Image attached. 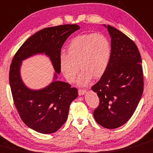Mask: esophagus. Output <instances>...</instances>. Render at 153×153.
<instances>
[{"mask_svg":"<svg viewBox=\"0 0 153 153\" xmlns=\"http://www.w3.org/2000/svg\"><path fill=\"white\" fill-rule=\"evenodd\" d=\"M86 90H78V95L79 96H83L86 93Z\"/></svg>","mask_w":153,"mask_h":153,"instance_id":"obj_1","label":"esophagus"}]
</instances>
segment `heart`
Masks as SVG:
<instances>
[{"instance_id":"obj_1","label":"heart","mask_w":153,"mask_h":153,"mask_svg":"<svg viewBox=\"0 0 153 153\" xmlns=\"http://www.w3.org/2000/svg\"><path fill=\"white\" fill-rule=\"evenodd\" d=\"M67 50L68 54L63 52L59 56V66L69 83L75 81L80 68L82 72L77 81L80 86H87L93 77L101 78L107 71L111 48L104 35L91 33L77 36L69 42Z\"/></svg>"}]
</instances>
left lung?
<instances>
[{
    "instance_id": "1",
    "label": "left lung",
    "mask_w": 153,
    "mask_h": 153,
    "mask_svg": "<svg viewBox=\"0 0 153 153\" xmlns=\"http://www.w3.org/2000/svg\"><path fill=\"white\" fill-rule=\"evenodd\" d=\"M103 25L111 38V56L107 71L91 88L100 100L93 117L102 127L113 129L124 125L138 105L143 92L142 60L131 39L116 28Z\"/></svg>"
}]
</instances>
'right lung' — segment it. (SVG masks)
Masks as SVG:
<instances>
[{"instance_id": "add662e5", "label": "right lung", "mask_w": 153, "mask_h": 153, "mask_svg": "<svg viewBox=\"0 0 153 153\" xmlns=\"http://www.w3.org/2000/svg\"><path fill=\"white\" fill-rule=\"evenodd\" d=\"M78 25H64L46 27L28 38L12 60L10 85L13 101L22 120L31 129L51 134L66 121L71 102L78 96V90L64 81H57L60 73L59 56L65 41L75 31ZM37 54L50 57L56 72L53 81L39 90L27 88L20 76L22 61Z\"/></svg>"}]
</instances>
